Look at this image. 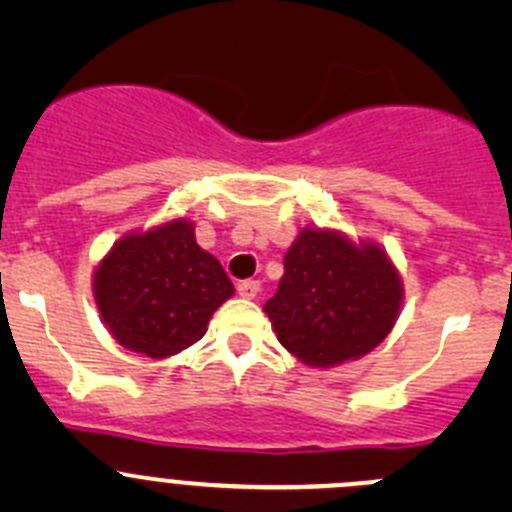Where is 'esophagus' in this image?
Wrapping results in <instances>:
<instances>
[{
    "mask_svg": "<svg viewBox=\"0 0 512 512\" xmlns=\"http://www.w3.org/2000/svg\"><path fill=\"white\" fill-rule=\"evenodd\" d=\"M257 292H260V282H257V280H245V282H240V285H237V294H240V297H245V299H255Z\"/></svg>",
    "mask_w": 512,
    "mask_h": 512,
    "instance_id": "obj_1",
    "label": "esophagus"
}]
</instances>
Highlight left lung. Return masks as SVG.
<instances>
[{"mask_svg":"<svg viewBox=\"0 0 512 512\" xmlns=\"http://www.w3.org/2000/svg\"><path fill=\"white\" fill-rule=\"evenodd\" d=\"M404 302L401 275L376 242L304 227L285 255V275L265 314L289 354L329 369L379 347Z\"/></svg>","mask_w":512,"mask_h":512,"instance_id":"8db88e82","label":"left lung"}]
</instances>
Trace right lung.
<instances>
[{"label": "right lung", "instance_id": "right-lung-1", "mask_svg": "<svg viewBox=\"0 0 512 512\" xmlns=\"http://www.w3.org/2000/svg\"><path fill=\"white\" fill-rule=\"evenodd\" d=\"M232 294L223 265L195 242V225L185 218L128 232L94 272V299L108 332L151 359L203 339L213 312Z\"/></svg>", "mask_w": 512, "mask_h": 512}]
</instances>
